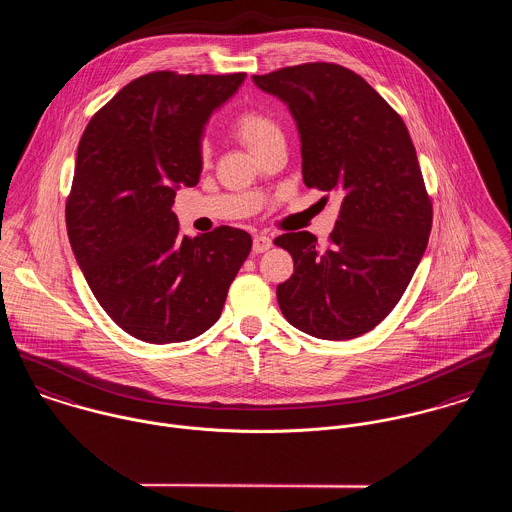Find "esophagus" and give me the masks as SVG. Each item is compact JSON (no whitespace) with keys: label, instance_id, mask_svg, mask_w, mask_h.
<instances>
[{"label":"esophagus","instance_id":"1","mask_svg":"<svg viewBox=\"0 0 512 512\" xmlns=\"http://www.w3.org/2000/svg\"><path fill=\"white\" fill-rule=\"evenodd\" d=\"M272 244H274V242H272L270 236H266V234H256V236H254V242H252V250H254L256 254H262V252L270 250Z\"/></svg>","mask_w":512,"mask_h":512}]
</instances>
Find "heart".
<instances>
[{"label":"heart","mask_w":512,"mask_h":512,"mask_svg":"<svg viewBox=\"0 0 512 512\" xmlns=\"http://www.w3.org/2000/svg\"><path fill=\"white\" fill-rule=\"evenodd\" d=\"M234 134L238 140L248 147L252 153L264 146L274 136H280V126L272 116L262 110H246L234 122ZM203 155H207V147H203Z\"/></svg>","instance_id":"b5f03b06"}]
</instances>
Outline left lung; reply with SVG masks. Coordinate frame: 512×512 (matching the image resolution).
<instances>
[{"label": "left lung", "instance_id": "1", "mask_svg": "<svg viewBox=\"0 0 512 512\" xmlns=\"http://www.w3.org/2000/svg\"><path fill=\"white\" fill-rule=\"evenodd\" d=\"M252 80L292 114L303 183L343 197L327 246L307 230L276 238L295 268L278 286L280 309L311 337H361L406 292L432 230L408 128L363 76L339 65H297Z\"/></svg>", "mask_w": 512, "mask_h": 512}]
</instances>
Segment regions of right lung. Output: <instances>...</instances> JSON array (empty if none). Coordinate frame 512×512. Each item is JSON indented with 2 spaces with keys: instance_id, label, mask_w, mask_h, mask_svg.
Here are the masks:
<instances>
[{
  "instance_id": "add662e5",
  "label": "right lung",
  "mask_w": 512,
  "mask_h": 512,
  "mask_svg": "<svg viewBox=\"0 0 512 512\" xmlns=\"http://www.w3.org/2000/svg\"><path fill=\"white\" fill-rule=\"evenodd\" d=\"M246 74L149 73L88 122L67 201V232L88 288L128 335L183 343L219 321L252 238L219 226L195 238L171 211L203 171L211 116Z\"/></svg>"
}]
</instances>
